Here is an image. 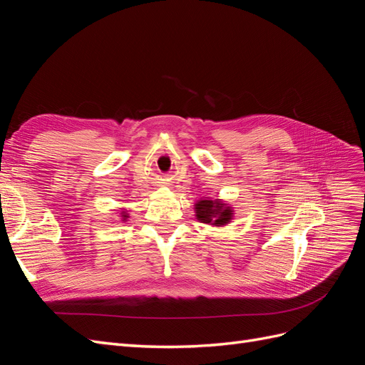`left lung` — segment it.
I'll use <instances>...</instances> for the list:
<instances>
[{
	"instance_id": "1",
	"label": "left lung",
	"mask_w": 365,
	"mask_h": 365,
	"mask_svg": "<svg viewBox=\"0 0 365 365\" xmlns=\"http://www.w3.org/2000/svg\"><path fill=\"white\" fill-rule=\"evenodd\" d=\"M195 216L202 224L213 227H224L231 222L235 210L222 200H200L195 204Z\"/></svg>"
}]
</instances>
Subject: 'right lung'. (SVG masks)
<instances>
[{"label": "right lung", "instance_id": "right-lung-1", "mask_svg": "<svg viewBox=\"0 0 365 365\" xmlns=\"http://www.w3.org/2000/svg\"><path fill=\"white\" fill-rule=\"evenodd\" d=\"M120 219H121V222H126V220L129 219V212L126 208H120Z\"/></svg>", "mask_w": 365, "mask_h": 365}]
</instances>
